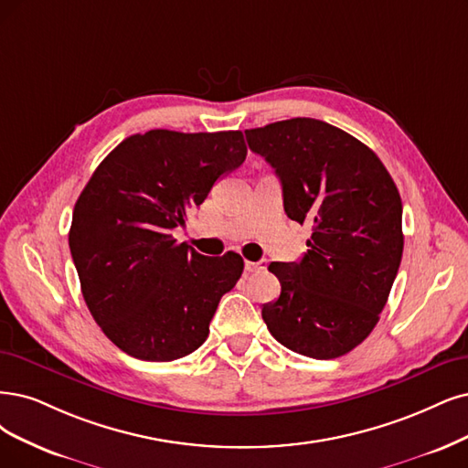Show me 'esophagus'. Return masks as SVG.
<instances>
[{
    "label": "esophagus",
    "mask_w": 468,
    "mask_h": 468,
    "mask_svg": "<svg viewBox=\"0 0 468 468\" xmlns=\"http://www.w3.org/2000/svg\"><path fill=\"white\" fill-rule=\"evenodd\" d=\"M266 266H268V261H261V262H245V270L249 271V273H252V271H261V270H266Z\"/></svg>",
    "instance_id": "esophagus-1"
}]
</instances>
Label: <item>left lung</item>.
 <instances>
[{
    "mask_svg": "<svg viewBox=\"0 0 468 468\" xmlns=\"http://www.w3.org/2000/svg\"><path fill=\"white\" fill-rule=\"evenodd\" d=\"M282 181L285 214L313 225L301 262H271L282 292L262 308L270 334L310 358H337L379 320L403 256V204L378 155L318 119L245 131Z\"/></svg>",
    "mask_w": 468,
    "mask_h": 468,
    "instance_id": "8db88e82",
    "label": "left lung"
}]
</instances>
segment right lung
Masks as SVG:
<instances>
[{
	"mask_svg": "<svg viewBox=\"0 0 468 468\" xmlns=\"http://www.w3.org/2000/svg\"><path fill=\"white\" fill-rule=\"evenodd\" d=\"M245 158L240 131L154 129L117 144L82 188L69 249L86 306L123 353L167 362L206 341L245 262L202 256L171 231Z\"/></svg>",
	"mask_w": 468,
	"mask_h": 468,
	"instance_id": "obj_1",
	"label": "right lung"
}]
</instances>
